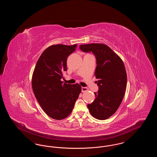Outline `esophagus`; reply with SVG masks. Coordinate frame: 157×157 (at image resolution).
Segmentation results:
<instances>
[{
    "instance_id": "esophagus-1",
    "label": "esophagus",
    "mask_w": 157,
    "mask_h": 157,
    "mask_svg": "<svg viewBox=\"0 0 157 157\" xmlns=\"http://www.w3.org/2000/svg\"><path fill=\"white\" fill-rule=\"evenodd\" d=\"M88 90V88L86 87H82V92H85L86 91Z\"/></svg>"
}]
</instances>
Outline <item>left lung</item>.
<instances>
[{
    "label": "left lung",
    "mask_w": 157,
    "mask_h": 157,
    "mask_svg": "<svg viewBox=\"0 0 157 157\" xmlns=\"http://www.w3.org/2000/svg\"><path fill=\"white\" fill-rule=\"evenodd\" d=\"M83 52H92L97 58L95 75L98 79V94L94 101L88 105L90 114L96 119L105 120L117 111L124 97L127 76L125 65L120 56L102 44L81 45Z\"/></svg>",
    "instance_id": "1"
}]
</instances>
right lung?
<instances>
[{
	"label": "right lung",
	"instance_id": "right-lung-1",
	"mask_svg": "<svg viewBox=\"0 0 157 157\" xmlns=\"http://www.w3.org/2000/svg\"><path fill=\"white\" fill-rule=\"evenodd\" d=\"M76 47L77 44L49 46L39 57L33 72L35 96L44 111L54 120H63L70 115L82 90L79 83H63L60 80L67 71V57Z\"/></svg>",
	"mask_w": 157,
	"mask_h": 157
}]
</instances>
